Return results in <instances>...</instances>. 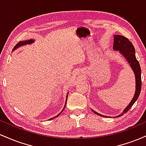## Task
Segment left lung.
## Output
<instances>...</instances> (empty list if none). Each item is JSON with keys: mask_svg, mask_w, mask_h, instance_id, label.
<instances>
[{"mask_svg": "<svg viewBox=\"0 0 146 146\" xmlns=\"http://www.w3.org/2000/svg\"><path fill=\"white\" fill-rule=\"evenodd\" d=\"M113 49L115 51H118L119 53L124 57L125 59L127 60L132 70L133 71L134 73H135V82H136L135 93L133 98H132L131 102H130V104L127 106L126 108H125V109L123 110V112L119 115H117V116L115 117H119L124 115L125 113H127L130 109V108L135 104V102L137 101L139 96L141 89V71L139 63L138 60H137L136 56H135V47H134L133 44H132L131 42L129 40L128 38L123 36H121V35H115L114 36ZM92 111L96 115H100L101 117H106L97 113L96 111H94L93 110H92Z\"/></svg>", "mask_w": 146, "mask_h": 146, "instance_id": "left-lung-1", "label": "left lung"}]
</instances>
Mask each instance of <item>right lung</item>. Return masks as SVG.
<instances>
[{"instance_id": "right-lung-1", "label": "right lung", "mask_w": 146, "mask_h": 146, "mask_svg": "<svg viewBox=\"0 0 146 146\" xmlns=\"http://www.w3.org/2000/svg\"><path fill=\"white\" fill-rule=\"evenodd\" d=\"M35 42V40H33V39H30V40H24V41H20L16 45V46H15V47L14 48V49H13V51H14V50H16V48H19L20 46H24V45H27V44H32V43H33ZM68 93H67V95H66V102H65V105H64V108H63V110H62L61 112H60V113L58 114V115H57L56 116H55L54 117H53V118H51V119H49L48 120H51V119H55L56 118V117H58L59 116V115H60V114L62 113V112L64 110V108H65V106H66V101H67V98H68Z\"/></svg>"}]
</instances>
